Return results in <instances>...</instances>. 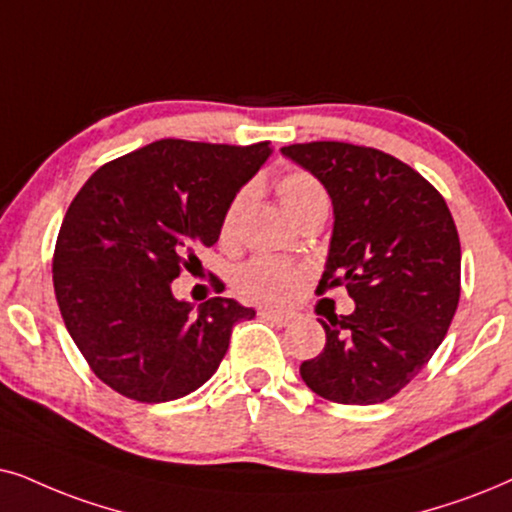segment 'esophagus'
I'll return each instance as SVG.
<instances>
[{"instance_id": "1", "label": "esophagus", "mask_w": 512, "mask_h": 512, "mask_svg": "<svg viewBox=\"0 0 512 512\" xmlns=\"http://www.w3.org/2000/svg\"><path fill=\"white\" fill-rule=\"evenodd\" d=\"M260 316L271 323H276V326H288V323H293L297 319L295 312H283V309H262Z\"/></svg>"}]
</instances>
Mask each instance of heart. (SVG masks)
<instances>
[{
  "mask_svg": "<svg viewBox=\"0 0 512 512\" xmlns=\"http://www.w3.org/2000/svg\"><path fill=\"white\" fill-rule=\"evenodd\" d=\"M278 198L295 219L307 215L316 205H328V193L314 174L304 170H290L278 179ZM248 191H241L226 208L222 217V238L229 241L234 236L238 217L245 208ZM304 281V271L293 262L276 260V257H255L243 264L236 274V290L248 302L255 304H286L293 300Z\"/></svg>",
  "mask_w": 512,
  "mask_h": 512,
  "instance_id": "obj_1",
  "label": "heart"
}]
</instances>
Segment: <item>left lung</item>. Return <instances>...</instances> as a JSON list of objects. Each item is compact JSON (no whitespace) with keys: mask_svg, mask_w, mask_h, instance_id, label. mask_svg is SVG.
I'll return each instance as SVG.
<instances>
[{"mask_svg":"<svg viewBox=\"0 0 512 512\" xmlns=\"http://www.w3.org/2000/svg\"><path fill=\"white\" fill-rule=\"evenodd\" d=\"M333 200V236L316 293L345 286L354 312L321 321L326 347L302 361L312 392L380 404L442 345L461 297V241L446 200L390 153L345 141L283 146Z\"/></svg>","mask_w":512,"mask_h":512,"instance_id":"obj_1","label":"left lung"}]
</instances>
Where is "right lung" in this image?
Returning <instances> with one entry per match:
<instances>
[{"label": "right lung", "mask_w": 512, "mask_h": 512, "mask_svg": "<svg viewBox=\"0 0 512 512\" xmlns=\"http://www.w3.org/2000/svg\"><path fill=\"white\" fill-rule=\"evenodd\" d=\"M271 155L252 146L160 139L99 167L63 217L54 290L70 338L122 397L160 404L198 390L255 309L210 297L193 314L170 283L200 267L222 217Z\"/></svg>", "instance_id": "1"}]
</instances>
